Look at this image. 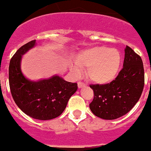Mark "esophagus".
<instances>
[{
    "label": "esophagus",
    "instance_id": "obj_1",
    "mask_svg": "<svg viewBox=\"0 0 151 151\" xmlns=\"http://www.w3.org/2000/svg\"><path fill=\"white\" fill-rule=\"evenodd\" d=\"M85 86V84L84 83V82H78V88H83Z\"/></svg>",
    "mask_w": 151,
    "mask_h": 151
}]
</instances>
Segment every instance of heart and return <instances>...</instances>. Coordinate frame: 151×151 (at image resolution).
I'll use <instances>...</instances> for the list:
<instances>
[{
    "mask_svg": "<svg viewBox=\"0 0 151 151\" xmlns=\"http://www.w3.org/2000/svg\"><path fill=\"white\" fill-rule=\"evenodd\" d=\"M121 64L119 52L114 48L96 46L82 50L70 68L76 76L81 74V67H87L88 78L97 84L109 83L114 79Z\"/></svg>",
    "mask_w": 151,
    "mask_h": 151,
    "instance_id": "b5f03b06",
    "label": "heart"
}]
</instances>
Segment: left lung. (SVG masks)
<instances>
[{
    "label": "left lung",
    "instance_id": "1",
    "mask_svg": "<svg viewBox=\"0 0 151 151\" xmlns=\"http://www.w3.org/2000/svg\"><path fill=\"white\" fill-rule=\"evenodd\" d=\"M145 85V71L141 57L132 49H125L123 68L115 79L104 85H91L94 99L89 104L94 115L116 119L129 113L141 97Z\"/></svg>",
    "mask_w": 151,
    "mask_h": 151
}]
</instances>
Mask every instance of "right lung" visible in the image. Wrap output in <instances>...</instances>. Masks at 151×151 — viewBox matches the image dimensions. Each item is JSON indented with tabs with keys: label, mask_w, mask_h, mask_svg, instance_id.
<instances>
[{
	"label": "right lung",
	"mask_w": 151,
	"mask_h": 151,
	"mask_svg": "<svg viewBox=\"0 0 151 151\" xmlns=\"http://www.w3.org/2000/svg\"><path fill=\"white\" fill-rule=\"evenodd\" d=\"M36 40L24 45L12 57L9 66V84L18 107L30 117L49 120L62 114L68 101L77 91V83L66 82L59 76L31 81L21 70L22 56L34 47Z\"/></svg>",
	"instance_id": "1"
}]
</instances>
